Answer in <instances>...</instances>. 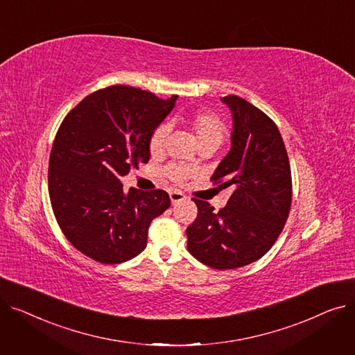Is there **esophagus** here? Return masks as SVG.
I'll return each instance as SVG.
<instances>
[{"mask_svg":"<svg viewBox=\"0 0 355 355\" xmlns=\"http://www.w3.org/2000/svg\"><path fill=\"white\" fill-rule=\"evenodd\" d=\"M184 198H185V196L182 193H180V191H171L170 193V200H171L173 204H177V202L182 201Z\"/></svg>","mask_w":355,"mask_h":355,"instance_id":"esophagus-1","label":"esophagus"}]
</instances>
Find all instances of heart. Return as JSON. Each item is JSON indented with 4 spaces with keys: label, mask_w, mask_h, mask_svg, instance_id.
<instances>
[{
    "label": "heart",
    "mask_w": 355,
    "mask_h": 355,
    "mask_svg": "<svg viewBox=\"0 0 355 355\" xmlns=\"http://www.w3.org/2000/svg\"><path fill=\"white\" fill-rule=\"evenodd\" d=\"M184 122L187 123V126L191 129V132L201 149L202 148L216 149L223 142V139H225V134H226L225 123H223V121L217 115L210 114V112H202V110L193 112V114L184 116ZM168 135H170V125L168 123L158 125L154 129L151 137H149V142H148L149 153L153 155L161 154ZM164 174L166 178H170L171 181H175V182H182L190 175V173L185 170V168L175 166V165L166 166Z\"/></svg>",
    "instance_id": "1"
}]
</instances>
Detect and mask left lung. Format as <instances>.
Returning <instances> with one entry per match:
<instances>
[{"label": "left lung", "instance_id": "obj_1", "mask_svg": "<svg viewBox=\"0 0 355 355\" xmlns=\"http://www.w3.org/2000/svg\"><path fill=\"white\" fill-rule=\"evenodd\" d=\"M221 101L233 115L232 148L211 181L233 193L217 213L193 198L198 213L187 227V249L201 263L226 270L254 262L275 245L291 211L292 175L281 132L265 112L236 95Z\"/></svg>", "mask_w": 355, "mask_h": 355}]
</instances>
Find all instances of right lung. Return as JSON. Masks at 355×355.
<instances>
[{
    "instance_id": "add662e5",
    "label": "right lung",
    "mask_w": 355,
    "mask_h": 355,
    "mask_svg": "<svg viewBox=\"0 0 355 355\" xmlns=\"http://www.w3.org/2000/svg\"><path fill=\"white\" fill-rule=\"evenodd\" d=\"M177 96L115 85L87 95L63 119L49 159V196L70 243L103 265L138 256L151 221L171 206L164 190L123 191L121 177L149 159V137Z\"/></svg>"
}]
</instances>
